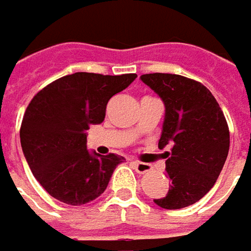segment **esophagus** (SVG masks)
I'll use <instances>...</instances> for the list:
<instances>
[{"mask_svg": "<svg viewBox=\"0 0 251 251\" xmlns=\"http://www.w3.org/2000/svg\"><path fill=\"white\" fill-rule=\"evenodd\" d=\"M132 164H133V167H135V170L136 172H139V174H145V172H148L152 170V167L147 164V162H139V161H132Z\"/></svg>", "mask_w": 251, "mask_h": 251, "instance_id": "34e87169", "label": "esophagus"}]
</instances>
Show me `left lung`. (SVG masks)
I'll use <instances>...</instances> for the list:
<instances>
[{"instance_id": "8db88e82", "label": "left lung", "mask_w": 251, "mask_h": 251, "mask_svg": "<svg viewBox=\"0 0 251 251\" xmlns=\"http://www.w3.org/2000/svg\"><path fill=\"white\" fill-rule=\"evenodd\" d=\"M141 80L164 102L165 118L158 147L165 152V175L171 185L153 202L178 210L200 201L216 184L230 148L224 113L200 81L170 73L142 75Z\"/></svg>"}]
</instances>
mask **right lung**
I'll list each match as a JSON object with an SVG mask.
<instances>
[{
  "label": "right lung",
  "instance_id": "right-lung-1",
  "mask_svg": "<svg viewBox=\"0 0 251 251\" xmlns=\"http://www.w3.org/2000/svg\"><path fill=\"white\" fill-rule=\"evenodd\" d=\"M136 79L79 72L60 77L30 102L20 129L21 148L41 187L56 200L81 205L104 193L124 156L87 149L86 130L102 124L106 104Z\"/></svg>",
  "mask_w": 251,
  "mask_h": 251
}]
</instances>
